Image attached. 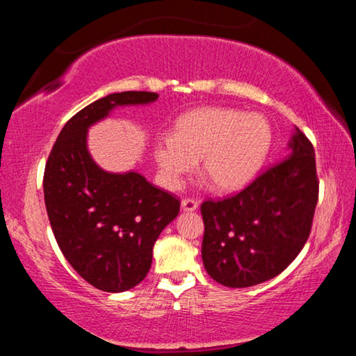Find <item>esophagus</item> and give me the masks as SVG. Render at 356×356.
I'll use <instances>...</instances> for the list:
<instances>
[{
  "mask_svg": "<svg viewBox=\"0 0 356 356\" xmlns=\"http://www.w3.org/2000/svg\"><path fill=\"white\" fill-rule=\"evenodd\" d=\"M180 207H182L184 212H195L197 209V201L186 197V200H182V202H180Z\"/></svg>",
  "mask_w": 356,
  "mask_h": 356,
  "instance_id": "34e87169",
  "label": "esophagus"
}]
</instances>
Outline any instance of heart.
Masks as SVG:
<instances>
[{"mask_svg":"<svg viewBox=\"0 0 356 356\" xmlns=\"http://www.w3.org/2000/svg\"><path fill=\"white\" fill-rule=\"evenodd\" d=\"M272 144L268 120L257 113L232 108H197L184 114L174 134H161L154 141V160L161 185L177 190L184 177L196 170L220 190H238L261 170Z\"/></svg>","mask_w":356,"mask_h":356,"instance_id":"1","label":"heart"}]
</instances>
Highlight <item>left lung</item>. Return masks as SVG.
<instances>
[{"mask_svg": "<svg viewBox=\"0 0 356 356\" xmlns=\"http://www.w3.org/2000/svg\"><path fill=\"white\" fill-rule=\"evenodd\" d=\"M317 197L314 147L295 127L286 160L236 196L202 202L207 273L226 287H250L278 276L309 237Z\"/></svg>", "mask_w": 356, "mask_h": 356, "instance_id": "1", "label": "left lung"}]
</instances>
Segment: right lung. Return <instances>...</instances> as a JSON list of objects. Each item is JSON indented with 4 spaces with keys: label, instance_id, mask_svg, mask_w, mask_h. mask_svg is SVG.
I'll return each mask as SVG.
<instances>
[{
    "label": "right lung",
    "instance_id": "right-lung-1",
    "mask_svg": "<svg viewBox=\"0 0 356 356\" xmlns=\"http://www.w3.org/2000/svg\"><path fill=\"white\" fill-rule=\"evenodd\" d=\"M159 94H110L83 108L58 135L44 172L48 220L64 257L89 284L125 292L146 278L152 248L180 202L136 171L108 172L88 149V130L118 106L149 105Z\"/></svg>",
    "mask_w": 356,
    "mask_h": 356
}]
</instances>
